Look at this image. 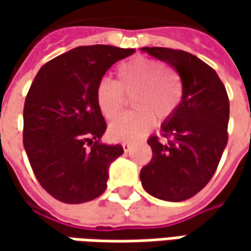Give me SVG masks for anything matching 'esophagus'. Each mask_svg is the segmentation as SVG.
<instances>
[{
  "label": "esophagus",
  "instance_id": "esophagus-1",
  "mask_svg": "<svg viewBox=\"0 0 251 251\" xmlns=\"http://www.w3.org/2000/svg\"><path fill=\"white\" fill-rule=\"evenodd\" d=\"M131 148H132V144H130V142H124V144H123V150H124V152H128V151H131Z\"/></svg>",
  "mask_w": 251,
  "mask_h": 251
}]
</instances>
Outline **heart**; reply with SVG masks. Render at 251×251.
<instances>
[{
    "instance_id": "1",
    "label": "heart",
    "mask_w": 251,
    "mask_h": 251,
    "mask_svg": "<svg viewBox=\"0 0 251 251\" xmlns=\"http://www.w3.org/2000/svg\"><path fill=\"white\" fill-rule=\"evenodd\" d=\"M116 82L100 79L95 89L96 104L106 120H114L125 105L124 95L132 96L137 110L113 121L109 137L132 142L145 137L155 124L169 120L183 99V83L178 74L156 60L137 55L116 70Z\"/></svg>"
}]
</instances>
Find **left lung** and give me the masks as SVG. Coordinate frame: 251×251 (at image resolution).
I'll list each match as a JSON object with an SVG mask.
<instances>
[{
    "mask_svg": "<svg viewBox=\"0 0 251 251\" xmlns=\"http://www.w3.org/2000/svg\"><path fill=\"white\" fill-rule=\"evenodd\" d=\"M141 50L172 65L183 83L178 109L162 124L168 142L153 135L148 140L152 159L141 169V183L159 200L184 201L207 186L226 147V89L218 74L193 54L166 47Z\"/></svg>",
    "mask_w": 251,
    "mask_h": 251,
    "instance_id": "left-lung-1",
    "label": "left lung"
}]
</instances>
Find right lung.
<instances>
[{"label":"right lung","mask_w":251,"mask_h":251,"mask_svg":"<svg viewBox=\"0 0 251 251\" xmlns=\"http://www.w3.org/2000/svg\"><path fill=\"white\" fill-rule=\"evenodd\" d=\"M107 44L81 46L46 63L24 107V147L42 187L65 204L95 200L107 187L121 145L101 144L106 121L95 89L114 63L134 53Z\"/></svg>","instance_id":"right-lung-1"}]
</instances>
